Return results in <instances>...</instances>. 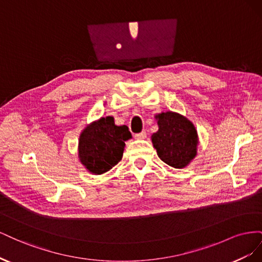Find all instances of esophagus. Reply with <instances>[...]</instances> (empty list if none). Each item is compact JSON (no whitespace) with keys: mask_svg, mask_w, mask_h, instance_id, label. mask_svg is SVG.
I'll return each mask as SVG.
<instances>
[{"mask_svg":"<svg viewBox=\"0 0 262 262\" xmlns=\"http://www.w3.org/2000/svg\"><path fill=\"white\" fill-rule=\"evenodd\" d=\"M134 138L138 139V140H144L146 138V132L145 131H142V132L136 134V136H134Z\"/></svg>","mask_w":262,"mask_h":262,"instance_id":"esophagus-1","label":"esophagus"}]
</instances>
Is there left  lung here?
Wrapping results in <instances>:
<instances>
[{
    "label": "left lung",
    "mask_w": 262,
    "mask_h": 262,
    "mask_svg": "<svg viewBox=\"0 0 262 262\" xmlns=\"http://www.w3.org/2000/svg\"><path fill=\"white\" fill-rule=\"evenodd\" d=\"M158 131L152 142L158 157L173 168H184L196 155L199 140L193 123L177 113L167 112L155 116Z\"/></svg>",
    "instance_id": "left-lung-1"
}]
</instances>
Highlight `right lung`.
Here are the masks:
<instances>
[{
    "instance_id": "add662e5",
    "label": "right lung",
    "mask_w": 262,
    "mask_h": 262,
    "mask_svg": "<svg viewBox=\"0 0 262 262\" xmlns=\"http://www.w3.org/2000/svg\"><path fill=\"white\" fill-rule=\"evenodd\" d=\"M126 125H116L114 117L100 118L82 131L78 158L94 175H101L121 161L125 141L131 139Z\"/></svg>"
}]
</instances>
